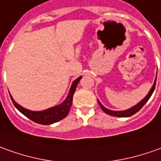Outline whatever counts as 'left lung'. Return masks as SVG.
Returning <instances> with one entry per match:
<instances>
[{"mask_svg": "<svg viewBox=\"0 0 161 161\" xmlns=\"http://www.w3.org/2000/svg\"><path fill=\"white\" fill-rule=\"evenodd\" d=\"M156 78H157V75H156ZM155 83H156V79H155L153 87H151L150 91L148 92V94L146 95V97H145L143 100H141L138 103H137L136 105H134L133 107L128 108V109H125V110H119V111L111 110V109H108V108H105L103 105L101 103V102H100L98 99H97V102H98V103H99L101 108H102V109H103L106 114H108V115H109V116H117V117H129V116L134 115L135 113L138 112V110H140V108H141L146 103H147V101H148V100L150 99V97L152 96V95H153V91H154Z\"/></svg>", "mask_w": 161, "mask_h": 161, "instance_id": "left-lung-1", "label": "left lung"}]
</instances>
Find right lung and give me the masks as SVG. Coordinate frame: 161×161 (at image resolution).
<instances>
[{"mask_svg":"<svg viewBox=\"0 0 161 161\" xmlns=\"http://www.w3.org/2000/svg\"><path fill=\"white\" fill-rule=\"evenodd\" d=\"M81 78H82V76H80L79 78L76 79L75 80H74V82L72 83L69 93H68L66 99L64 100V102H62L61 103L58 104V105L53 106L52 108H49L47 109H45V110H41V111H32V110L23 108L13 99V97L10 94H9V95H10V98L15 108H17L20 112L23 114L24 116H27L28 118H30L33 122L40 124V125H52V124H54L56 122L62 120L63 118H65L68 115L72 103H73V96H74V92H75V89H76L79 81L80 80Z\"/></svg>","mask_w":161,"mask_h":161,"instance_id":"obj_1","label":"right lung"}]
</instances>
